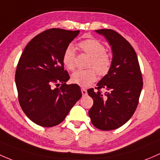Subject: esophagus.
I'll list each match as a JSON object with an SVG mask.
<instances>
[{
	"label": "esophagus",
	"instance_id": "34e87169",
	"mask_svg": "<svg viewBox=\"0 0 160 160\" xmlns=\"http://www.w3.org/2000/svg\"><path fill=\"white\" fill-rule=\"evenodd\" d=\"M81 92H82V94H83V96H86L87 94V91L85 88H81Z\"/></svg>",
	"mask_w": 160,
	"mask_h": 160
}]
</instances>
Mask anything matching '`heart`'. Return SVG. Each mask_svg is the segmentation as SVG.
I'll return each mask as SVG.
<instances>
[{
	"label": "heart",
	"mask_w": 160,
	"mask_h": 160,
	"mask_svg": "<svg viewBox=\"0 0 160 160\" xmlns=\"http://www.w3.org/2000/svg\"><path fill=\"white\" fill-rule=\"evenodd\" d=\"M78 46L82 51L90 57L88 67L93 68L76 70L71 75V81L82 87H88L97 80V73L101 77L108 73L112 65V59L106 51L103 43L95 38L82 40ZM63 63L69 70L75 68V49L72 45H69L63 52Z\"/></svg>",
	"instance_id": "1"
}]
</instances>
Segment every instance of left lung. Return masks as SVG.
Masks as SVG:
<instances>
[{"label": "left lung", "mask_w": 160, "mask_h": 160, "mask_svg": "<svg viewBox=\"0 0 160 160\" xmlns=\"http://www.w3.org/2000/svg\"><path fill=\"white\" fill-rule=\"evenodd\" d=\"M96 32L108 40L112 60L110 71L97 83V90H87L93 100L89 116L97 129L112 130L122 127L133 115L143 85L142 77L137 53L122 35L110 29Z\"/></svg>", "instance_id": "obj_1"}]
</instances>
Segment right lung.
Instances as JSON below:
<instances>
[{"instance_id":"add662e5","label":"right lung","mask_w":160,"mask_h":160,"mask_svg":"<svg viewBox=\"0 0 160 160\" xmlns=\"http://www.w3.org/2000/svg\"><path fill=\"white\" fill-rule=\"evenodd\" d=\"M79 33L46 30L28 43L20 58L15 73L18 100L27 117L38 125L60 124L82 97L78 85L66 84L70 76L63 63V52Z\"/></svg>"}]
</instances>
